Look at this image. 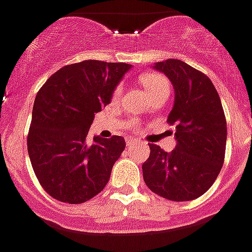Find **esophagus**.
I'll use <instances>...</instances> for the list:
<instances>
[{"mask_svg":"<svg viewBox=\"0 0 252 252\" xmlns=\"http://www.w3.org/2000/svg\"><path fill=\"white\" fill-rule=\"evenodd\" d=\"M137 145V141H134V139H126V147H134V146Z\"/></svg>","mask_w":252,"mask_h":252,"instance_id":"1","label":"esophagus"}]
</instances>
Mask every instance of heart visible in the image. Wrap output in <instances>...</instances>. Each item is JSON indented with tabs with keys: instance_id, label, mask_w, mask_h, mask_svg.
<instances>
[{
	"instance_id": "1",
	"label": "heart",
	"mask_w": 252,
	"mask_h": 252,
	"mask_svg": "<svg viewBox=\"0 0 252 252\" xmlns=\"http://www.w3.org/2000/svg\"><path fill=\"white\" fill-rule=\"evenodd\" d=\"M143 86L147 90L150 96H154L156 94H160V92H169V82L165 77H162L160 74L156 73H149L145 74L142 78ZM120 92H122V87H118L114 92V98L119 96ZM128 128L129 129H133V128H136V123L134 122H129L128 123Z\"/></svg>"
}]
</instances>
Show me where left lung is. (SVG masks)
<instances>
[{
	"label": "left lung",
	"mask_w": 252,
	"mask_h": 252,
	"mask_svg": "<svg viewBox=\"0 0 252 252\" xmlns=\"http://www.w3.org/2000/svg\"><path fill=\"white\" fill-rule=\"evenodd\" d=\"M165 74L174 88V105L168 115L175 126V149L166 152L150 143L143 162L146 186L170 201L200 197L220 172L227 143V122L214 84L201 71L177 59L152 65Z\"/></svg>",
	"instance_id": "left-lung-1"
}]
</instances>
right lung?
<instances>
[{"mask_svg": "<svg viewBox=\"0 0 252 252\" xmlns=\"http://www.w3.org/2000/svg\"><path fill=\"white\" fill-rule=\"evenodd\" d=\"M130 67L84 60L61 67L38 91L27 145L33 170L51 197L82 204L107 185L126 141L120 136L90 141L88 130Z\"/></svg>", "mask_w": 252, "mask_h": 252, "instance_id": "right-lung-1", "label": "right lung"}]
</instances>
